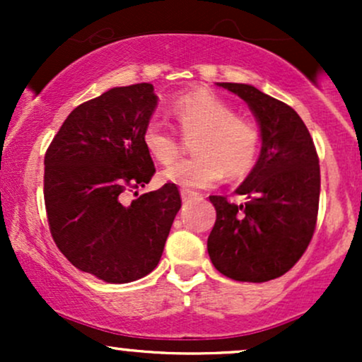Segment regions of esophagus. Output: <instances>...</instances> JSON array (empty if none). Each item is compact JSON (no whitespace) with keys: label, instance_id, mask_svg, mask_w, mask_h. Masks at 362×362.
<instances>
[{"label":"esophagus","instance_id":"esophagus-1","mask_svg":"<svg viewBox=\"0 0 362 362\" xmlns=\"http://www.w3.org/2000/svg\"><path fill=\"white\" fill-rule=\"evenodd\" d=\"M180 195H182V201H184V202L190 201V199H194V197H197V194L192 192V190H187V189H182Z\"/></svg>","mask_w":362,"mask_h":362}]
</instances>
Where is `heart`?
<instances>
[{
	"label": "heart",
	"instance_id": "1",
	"mask_svg": "<svg viewBox=\"0 0 362 362\" xmlns=\"http://www.w3.org/2000/svg\"><path fill=\"white\" fill-rule=\"evenodd\" d=\"M172 115L185 134H194L192 149L197 155L178 160L163 170L165 180L185 189H206L221 180L240 178L255 163L259 131L248 119L233 114L228 102L209 90H195L172 102ZM143 144L158 163L175 160L180 149L177 134L151 120L143 131Z\"/></svg>",
	"mask_w": 362,
	"mask_h": 362
}]
</instances>
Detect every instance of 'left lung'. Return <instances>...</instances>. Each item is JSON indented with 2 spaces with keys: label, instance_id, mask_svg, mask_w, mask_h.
<instances>
[{
  "label": "left lung",
  "instance_id": "8db88e82",
  "mask_svg": "<svg viewBox=\"0 0 362 362\" xmlns=\"http://www.w3.org/2000/svg\"><path fill=\"white\" fill-rule=\"evenodd\" d=\"M250 107L260 127L255 167L235 190L233 204L209 195L216 223L207 252L223 276L242 282L281 277L313 238L320 201V165L308 129L296 110L245 83H218Z\"/></svg>",
  "mask_w": 362,
  "mask_h": 362
}]
</instances>
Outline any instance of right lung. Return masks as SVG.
Masks as SVG:
<instances>
[{
	"instance_id": "obj_1",
	"label": "right lung",
	"mask_w": 362,
	"mask_h": 362,
	"mask_svg": "<svg viewBox=\"0 0 362 362\" xmlns=\"http://www.w3.org/2000/svg\"><path fill=\"white\" fill-rule=\"evenodd\" d=\"M156 103L151 83L105 91L68 115L44 158L54 242L74 267L110 284L156 267L182 206L175 184L131 204L122 201L127 189L144 187L156 172L143 144Z\"/></svg>"
}]
</instances>
